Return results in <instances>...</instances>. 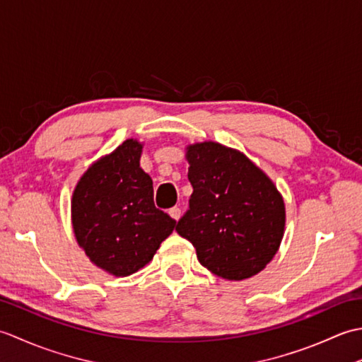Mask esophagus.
<instances>
[{
	"label": "esophagus",
	"mask_w": 362,
	"mask_h": 362,
	"mask_svg": "<svg viewBox=\"0 0 362 362\" xmlns=\"http://www.w3.org/2000/svg\"><path fill=\"white\" fill-rule=\"evenodd\" d=\"M168 213L173 219H175V221L180 219V209H179V206H173V209H169Z\"/></svg>",
	"instance_id": "34e87169"
}]
</instances>
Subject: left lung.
Listing matches in <instances>:
<instances>
[{
  "label": "left lung",
  "instance_id": "8db88e82",
  "mask_svg": "<svg viewBox=\"0 0 362 362\" xmlns=\"http://www.w3.org/2000/svg\"><path fill=\"white\" fill-rule=\"evenodd\" d=\"M189 210L175 230L194 245L199 263L226 280L263 271L286 224L280 191L243 152L214 141L187 146Z\"/></svg>",
  "mask_w": 362,
  "mask_h": 362
}]
</instances>
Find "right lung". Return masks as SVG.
I'll return each mask as SVG.
<instances>
[{
    "label": "right lung",
    "mask_w": 362,
    "mask_h": 362,
    "mask_svg": "<svg viewBox=\"0 0 362 362\" xmlns=\"http://www.w3.org/2000/svg\"><path fill=\"white\" fill-rule=\"evenodd\" d=\"M141 152L143 143L129 138L90 165L71 197L76 241L91 263L115 276L148 264L177 224L153 205Z\"/></svg>",
    "instance_id": "right-lung-1"
}]
</instances>
